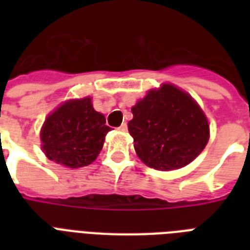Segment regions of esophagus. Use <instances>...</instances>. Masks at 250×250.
I'll return each mask as SVG.
<instances>
[{
	"label": "esophagus",
	"mask_w": 250,
	"mask_h": 250,
	"mask_svg": "<svg viewBox=\"0 0 250 250\" xmlns=\"http://www.w3.org/2000/svg\"><path fill=\"white\" fill-rule=\"evenodd\" d=\"M119 129H121V131H123V132H125V131H127V125H125V123H123V125L119 127Z\"/></svg>",
	"instance_id": "obj_1"
}]
</instances>
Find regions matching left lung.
<instances>
[{"instance_id": "left-lung-1", "label": "left lung", "mask_w": 250, "mask_h": 250, "mask_svg": "<svg viewBox=\"0 0 250 250\" xmlns=\"http://www.w3.org/2000/svg\"><path fill=\"white\" fill-rule=\"evenodd\" d=\"M128 132L137 156L161 171L192 162L209 141V123L197 102L172 84L149 90L132 107Z\"/></svg>"}]
</instances>
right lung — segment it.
<instances>
[{
    "instance_id": "1",
    "label": "right lung",
    "mask_w": 250,
    "mask_h": 250,
    "mask_svg": "<svg viewBox=\"0 0 250 250\" xmlns=\"http://www.w3.org/2000/svg\"><path fill=\"white\" fill-rule=\"evenodd\" d=\"M105 123L89 97L68 100L46 118L40 133L41 148L57 164L71 168L88 166L97 158L110 131Z\"/></svg>"
}]
</instances>
